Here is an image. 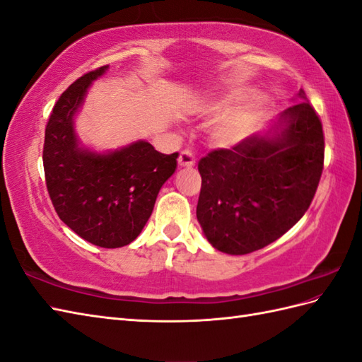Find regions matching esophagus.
<instances>
[{
	"mask_svg": "<svg viewBox=\"0 0 362 362\" xmlns=\"http://www.w3.org/2000/svg\"><path fill=\"white\" fill-rule=\"evenodd\" d=\"M194 163H196V158L193 156V152L188 149L180 152V156H179V166L180 168H191V166H194Z\"/></svg>",
	"mask_w": 362,
	"mask_h": 362,
	"instance_id": "34e87169",
	"label": "esophagus"
}]
</instances>
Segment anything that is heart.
Segmentation results:
<instances>
[{
  "mask_svg": "<svg viewBox=\"0 0 362 362\" xmlns=\"http://www.w3.org/2000/svg\"><path fill=\"white\" fill-rule=\"evenodd\" d=\"M253 98V91L249 88H238L230 91L227 95L218 98H210L205 101L199 112L206 118H221L228 112L249 98ZM267 113V103L264 99L255 98L250 103L230 113L228 117L222 119L218 127L214 129V138L221 146L226 148H235V146L244 143L253 132L259 127L261 121L264 119Z\"/></svg>",
  "mask_w": 362,
  "mask_h": 362,
  "instance_id": "heart-1",
  "label": "heart"
}]
</instances>
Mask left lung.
I'll list each match as a JSON object with an SVG mask.
<instances>
[{"mask_svg": "<svg viewBox=\"0 0 362 362\" xmlns=\"http://www.w3.org/2000/svg\"><path fill=\"white\" fill-rule=\"evenodd\" d=\"M284 110L267 135H252L232 149H214L199 161L202 177L197 221L206 240L230 255L266 247L294 227L324 169V130L313 105Z\"/></svg>", "mask_w": 362, "mask_h": 362, "instance_id": "8db88e82", "label": "left lung"}]
</instances>
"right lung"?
I'll list each match as a JSON object with an SVG mask.
<instances>
[{"label": "right lung", "mask_w": 362, "mask_h": 362, "mask_svg": "<svg viewBox=\"0 0 362 362\" xmlns=\"http://www.w3.org/2000/svg\"><path fill=\"white\" fill-rule=\"evenodd\" d=\"M107 70L83 74L59 98L45 129L43 168L59 218L86 241L117 249L141 233L179 153L166 156L143 140L104 153L82 148L74 115L91 82Z\"/></svg>", "instance_id": "1"}]
</instances>
